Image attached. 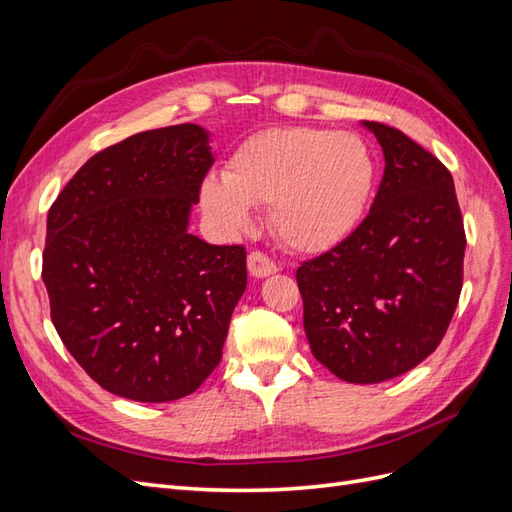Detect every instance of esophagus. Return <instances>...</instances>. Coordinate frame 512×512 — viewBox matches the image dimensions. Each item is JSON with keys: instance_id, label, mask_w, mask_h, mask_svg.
<instances>
[{"instance_id": "esophagus-1", "label": "esophagus", "mask_w": 512, "mask_h": 512, "mask_svg": "<svg viewBox=\"0 0 512 512\" xmlns=\"http://www.w3.org/2000/svg\"><path fill=\"white\" fill-rule=\"evenodd\" d=\"M247 271H250V275L256 277V280H262V277H269V275L277 273V265L265 254L252 252L250 256H247Z\"/></svg>"}]
</instances>
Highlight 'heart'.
<instances>
[{"instance_id": "b5f03b06", "label": "heart", "mask_w": 512, "mask_h": 512, "mask_svg": "<svg viewBox=\"0 0 512 512\" xmlns=\"http://www.w3.org/2000/svg\"><path fill=\"white\" fill-rule=\"evenodd\" d=\"M376 160L361 136L318 128H273L232 153L224 177L200 188L203 209L226 232L252 226L269 205L271 228L299 254H322L361 224L376 188Z\"/></svg>"}]
</instances>
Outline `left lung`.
<instances>
[{
	"mask_svg": "<svg viewBox=\"0 0 512 512\" xmlns=\"http://www.w3.org/2000/svg\"><path fill=\"white\" fill-rule=\"evenodd\" d=\"M361 126L384 153L374 205L346 241L303 262L297 282L316 361L376 384L438 348L459 301L466 235L446 166L401 130Z\"/></svg>",
	"mask_w": 512,
	"mask_h": 512,
	"instance_id": "8db88e82",
	"label": "left lung"
}]
</instances>
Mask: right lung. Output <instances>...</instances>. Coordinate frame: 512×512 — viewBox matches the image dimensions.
<instances>
[{
	"mask_svg": "<svg viewBox=\"0 0 512 512\" xmlns=\"http://www.w3.org/2000/svg\"><path fill=\"white\" fill-rule=\"evenodd\" d=\"M211 134L179 123L96 153L46 218L42 280L61 342L108 393L164 404L222 359L247 286L241 245L190 232Z\"/></svg>",
	"mask_w": 512,
	"mask_h": 512,
	"instance_id": "add662e5",
	"label": "right lung"
}]
</instances>
